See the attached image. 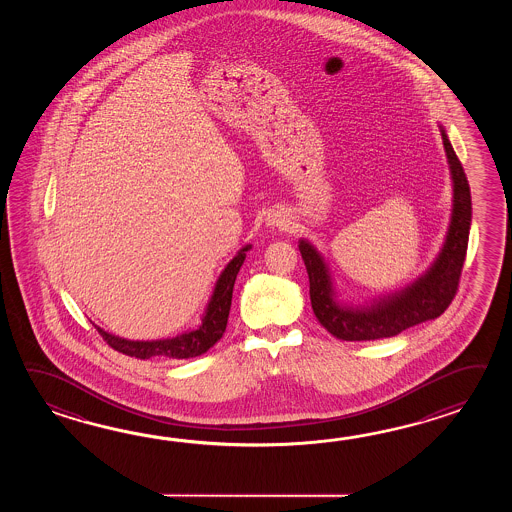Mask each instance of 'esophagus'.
<instances>
[{"mask_svg": "<svg viewBox=\"0 0 512 512\" xmlns=\"http://www.w3.org/2000/svg\"><path fill=\"white\" fill-rule=\"evenodd\" d=\"M265 221H267L269 227H285L289 223V219H287L285 212H282V210H272V212L267 214Z\"/></svg>", "mask_w": 512, "mask_h": 512, "instance_id": "34e87169", "label": "esophagus"}]
</instances>
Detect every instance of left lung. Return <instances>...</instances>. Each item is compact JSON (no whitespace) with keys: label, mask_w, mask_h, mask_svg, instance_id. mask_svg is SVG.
I'll return each instance as SVG.
<instances>
[{"label":"left lung","mask_w":512,"mask_h":512,"mask_svg":"<svg viewBox=\"0 0 512 512\" xmlns=\"http://www.w3.org/2000/svg\"><path fill=\"white\" fill-rule=\"evenodd\" d=\"M452 177V216L445 243L434 263L415 282L401 291L370 300H355L338 289L331 269L320 251L309 241H298V249L309 276V296L316 318L340 340H379L395 337L408 327L443 315L456 296L463 261L467 256L472 221L470 186L445 128L439 126Z\"/></svg>","instance_id":"left-lung-1"}]
</instances>
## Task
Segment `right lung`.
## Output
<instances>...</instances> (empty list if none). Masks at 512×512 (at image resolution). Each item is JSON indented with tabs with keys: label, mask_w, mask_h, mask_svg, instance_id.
I'll list each match as a JSON object with an SVG mask.
<instances>
[{
	"label": "right lung",
	"mask_w": 512,
	"mask_h": 512,
	"mask_svg": "<svg viewBox=\"0 0 512 512\" xmlns=\"http://www.w3.org/2000/svg\"><path fill=\"white\" fill-rule=\"evenodd\" d=\"M252 245H245L238 254L227 263V267L219 274L218 282L214 285L212 296L208 300L203 315L197 318L194 324L185 327L183 331L168 335V337L153 338V340H131L119 337L97 327L98 333L108 342L109 346L117 349L119 353L130 355L135 359H153V357H166V359H192L207 353L219 338L223 337L229 320L230 304H232V289L236 276L240 272L243 261L247 258V251Z\"/></svg>",
	"instance_id": "right-lung-1"
}]
</instances>
